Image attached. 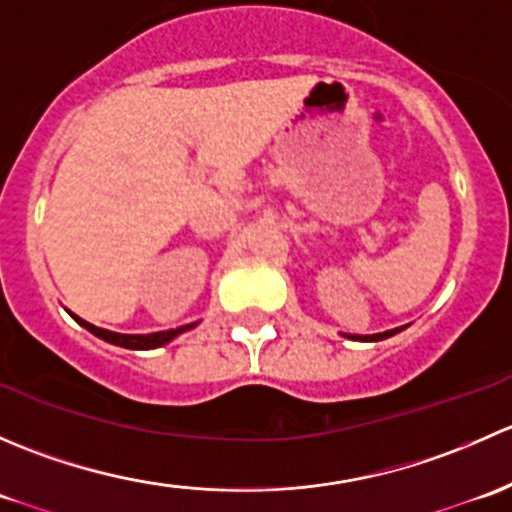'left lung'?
Instances as JSON below:
<instances>
[{"label": "left lung", "instance_id": "1", "mask_svg": "<svg viewBox=\"0 0 512 512\" xmlns=\"http://www.w3.org/2000/svg\"><path fill=\"white\" fill-rule=\"evenodd\" d=\"M401 329H404V327H399V329H389V332H381V334H366V337H354V334H352V337H349V334H347V337H349V339H356V342H381V339L394 337V334H399Z\"/></svg>", "mask_w": 512, "mask_h": 512}]
</instances>
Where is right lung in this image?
I'll use <instances>...</instances> for the list:
<instances>
[{
	"mask_svg": "<svg viewBox=\"0 0 512 512\" xmlns=\"http://www.w3.org/2000/svg\"><path fill=\"white\" fill-rule=\"evenodd\" d=\"M71 317H74L76 322L81 324V327L89 329L91 334H96L98 339H103V342L116 344V347H126V349H156V347H163V344H168L170 339H175V337H178V334L188 332V329L195 327V324H185V327L168 329V332H156V334H118V332H108V329L94 327V324L84 322V319L76 317V314H71Z\"/></svg>",
	"mask_w": 512,
	"mask_h": 512,
	"instance_id": "right-lung-1",
	"label": "right lung"
}]
</instances>
